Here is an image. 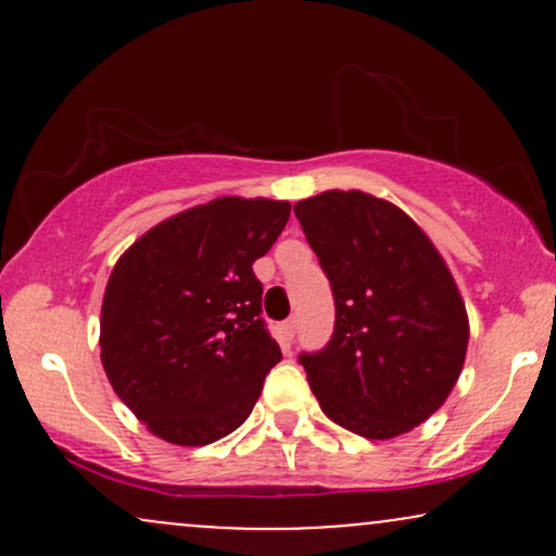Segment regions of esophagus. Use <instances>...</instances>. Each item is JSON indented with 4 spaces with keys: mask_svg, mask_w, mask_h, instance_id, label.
Returning <instances> with one entry per match:
<instances>
[{
    "mask_svg": "<svg viewBox=\"0 0 556 556\" xmlns=\"http://www.w3.org/2000/svg\"><path fill=\"white\" fill-rule=\"evenodd\" d=\"M282 331H285V337L287 340L292 342V337H295V331H298V318L292 316V318H287V321L282 324Z\"/></svg>",
    "mask_w": 556,
    "mask_h": 556,
    "instance_id": "esophagus-1",
    "label": "esophagus"
}]
</instances>
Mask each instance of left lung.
I'll return each mask as SVG.
<instances>
[{
  "mask_svg": "<svg viewBox=\"0 0 556 556\" xmlns=\"http://www.w3.org/2000/svg\"><path fill=\"white\" fill-rule=\"evenodd\" d=\"M334 295V331L300 353L318 405L366 439L410 431L463 371L468 314L424 229L394 203L327 190L295 203Z\"/></svg>",
  "mask_w": 556,
  "mask_h": 556,
  "instance_id": "1",
  "label": "left lung"
}]
</instances>
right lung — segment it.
<instances>
[{
    "instance_id": "1",
    "label": "right lung",
    "mask_w": 556,
    "mask_h": 556,
    "mask_svg": "<svg viewBox=\"0 0 556 556\" xmlns=\"http://www.w3.org/2000/svg\"><path fill=\"white\" fill-rule=\"evenodd\" d=\"M290 203L216 198L132 242L101 305V363L117 397L164 442L203 446L245 424L282 361L253 274Z\"/></svg>"
}]
</instances>
